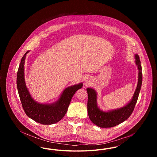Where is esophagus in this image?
<instances>
[{"label":"esophagus","mask_w":157,"mask_h":157,"mask_svg":"<svg viewBox=\"0 0 157 157\" xmlns=\"http://www.w3.org/2000/svg\"><path fill=\"white\" fill-rule=\"evenodd\" d=\"M90 82H91V81H90V79L88 78V79H87L85 81V85H88L90 83Z\"/></svg>","instance_id":"obj_1"}]
</instances>
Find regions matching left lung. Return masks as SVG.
I'll list each match as a JSON object with an SVG mask.
<instances>
[{"label":"left lung","mask_w":157,"mask_h":157,"mask_svg":"<svg viewBox=\"0 0 157 157\" xmlns=\"http://www.w3.org/2000/svg\"><path fill=\"white\" fill-rule=\"evenodd\" d=\"M135 63L138 69V80L136 88L131 101L125 106L105 112L101 110L97 105V92L88 88V113L90 121L98 127L101 128L113 127L127 120L134 111L135 106L137 102L139 94L141 88L142 81V67L140 57L138 54H135Z\"/></svg>","instance_id":"8db88e82"}]
</instances>
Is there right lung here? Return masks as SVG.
<instances>
[{"instance_id":"add662e5","label":"right lung","mask_w":157,"mask_h":157,"mask_svg":"<svg viewBox=\"0 0 157 157\" xmlns=\"http://www.w3.org/2000/svg\"><path fill=\"white\" fill-rule=\"evenodd\" d=\"M27 51L21 59L17 73V88L23 109L28 117L36 122L44 125H51L62 120L66 113L71 101L76 90L81 89L83 83H80L65 89L59 99L51 104H44L35 101L28 90L24 77V65Z\"/></svg>"}]
</instances>
